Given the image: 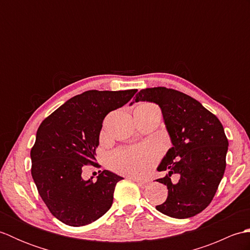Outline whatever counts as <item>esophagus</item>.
<instances>
[{
  "label": "esophagus",
  "instance_id": "obj_1",
  "mask_svg": "<svg viewBox=\"0 0 250 250\" xmlns=\"http://www.w3.org/2000/svg\"><path fill=\"white\" fill-rule=\"evenodd\" d=\"M132 180H134V182H136V183H137V185H139L141 188H145V187H146V185H147V182H146V180L137 179V178H132Z\"/></svg>",
  "mask_w": 250,
  "mask_h": 250
}]
</instances>
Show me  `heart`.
Returning a JSON list of instances; mask_svg holds the SVG:
<instances>
[{"label": "heart", "instance_id": "obj_1", "mask_svg": "<svg viewBox=\"0 0 250 250\" xmlns=\"http://www.w3.org/2000/svg\"><path fill=\"white\" fill-rule=\"evenodd\" d=\"M157 157V152L152 147L140 145L114 151L108 158V164L116 172L140 177L149 171Z\"/></svg>", "mask_w": 250, "mask_h": 250}]
</instances>
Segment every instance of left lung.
Here are the masks:
<instances>
[{"instance_id":"left-lung-1","label":"left lung","mask_w":250,"mask_h":250,"mask_svg":"<svg viewBox=\"0 0 250 250\" xmlns=\"http://www.w3.org/2000/svg\"><path fill=\"white\" fill-rule=\"evenodd\" d=\"M134 100L160 106L173 145L158 167V171H168L157 179L168 192L156 208L178 219L201 213L213 200L225 174L229 143L221 122L199 101L174 89L146 88ZM173 173L180 175L176 184L170 180Z\"/></svg>"}]
</instances>
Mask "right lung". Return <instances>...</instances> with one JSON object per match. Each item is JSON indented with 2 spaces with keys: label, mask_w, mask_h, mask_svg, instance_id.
Instances as JSON below:
<instances>
[{
  "label": "right lung",
  "mask_w": 250,
  "mask_h": 250,
  "mask_svg": "<svg viewBox=\"0 0 250 250\" xmlns=\"http://www.w3.org/2000/svg\"><path fill=\"white\" fill-rule=\"evenodd\" d=\"M136 89L89 90L75 95L45 118L31 149V174L42 200L63 224L81 227L102 217L114 200L116 184L124 179L107 169L84 180V166L95 167V149L105 116L122 107Z\"/></svg>",
  "instance_id": "obj_1"
}]
</instances>
